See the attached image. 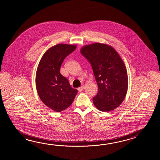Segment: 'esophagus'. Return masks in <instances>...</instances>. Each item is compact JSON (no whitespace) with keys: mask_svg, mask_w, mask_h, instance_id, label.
Listing matches in <instances>:
<instances>
[{"mask_svg":"<svg viewBox=\"0 0 160 160\" xmlns=\"http://www.w3.org/2000/svg\"><path fill=\"white\" fill-rule=\"evenodd\" d=\"M85 88V87H84V86H82L81 87H79L78 88V90L79 92H82L83 90V89Z\"/></svg>","mask_w":160,"mask_h":160,"instance_id":"1","label":"esophagus"}]
</instances>
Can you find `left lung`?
I'll return each mask as SVG.
<instances>
[{"label":"left lung","mask_w":160,"mask_h":160,"mask_svg":"<svg viewBox=\"0 0 160 160\" xmlns=\"http://www.w3.org/2000/svg\"><path fill=\"white\" fill-rule=\"evenodd\" d=\"M81 52L92 65L98 87L94 105L101 112L116 109L128 88V72L122 58L111 46L100 43L85 45Z\"/></svg>","instance_id":"1"}]
</instances>
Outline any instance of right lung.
<instances>
[{
  "label": "right lung",
  "instance_id": "add662e5",
  "mask_svg": "<svg viewBox=\"0 0 160 160\" xmlns=\"http://www.w3.org/2000/svg\"><path fill=\"white\" fill-rule=\"evenodd\" d=\"M76 48V44L55 45L44 52L38 66L35 83L38 95L45 105L57 112L71 105L78 92L60 73L63 60Z\"/></svg>",
  "mask_w": 160,
  "mask_h": 160
}]
</instances>
